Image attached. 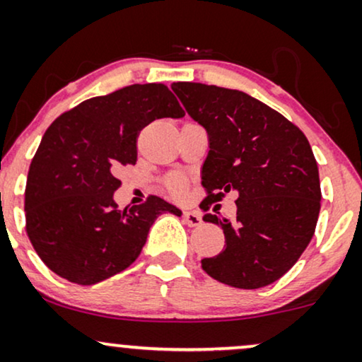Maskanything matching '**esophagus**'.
Returning <instances> with one entry per match:
<instances>
[{"label": "esophagus", "mask_w": 362, "mask_h": 362, "mask_svg": "<svg viewBox=\"0 0 362 362\" xmlns=\"http://www.w3.org/2000/svg\"><path fill=\"white\" fill-rule=\"evenodd\" d=\"M182 217H184V222L187 223V226H190V227H197L202 223V217L195 212H184L182 214Z\"/></svg>", "instance_id": "esophagus-1"}]
</instances>
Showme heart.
<instances>
[{
	"instance_id": "obj_1",
	"label": "heart",
	"mask_w": 362,
	"mask_h": 362,
	"mask_svg": "<svg viewBox=\"0 0 362 362\" xmlns=\"http://www.w3.org/2000/svg\"><path fill=\"white\" fill-rule=\"evenodd\" d=\"M168 189H170L173 194H182V192H184V182H182V180H172L170 184H168Z\"/></svg>"
}]
</instances>
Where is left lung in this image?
Returning <instances> with one entry per match:
<instances>
[{"mask_svg": "<svg viewBox=\"0 0 362 362\" xmlns=\"http://www.w3.org/2000/svg\"><path fill=\"white\" fill-rule=\"evenodd\" d=\"M172 90L209 132L205 200L221 202L227 192L237 194L234 223L204 215L205 222L222 228L226 247L202 259V269L237 289L276 282L309 245L321 210V182L309 140L299 127L244 91L189 81L173 83Z\"/></svg>", "mask_w": 362, "mask_h": 362, "instance_id": "1", "label": "left lung"}]
</instances>
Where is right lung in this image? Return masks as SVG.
Segmentation results:
<instances>
[{
  "label": "right lung",
  "instance_id": "add662e5",
  "mask_svg": "<svg viewBox=\"0 0 362 362\" xmlns=\"http://www.w3.org/2000/svg\"><path fill=\"white\" fill-rule=\"evenodd\" d=\"M185 112L163 83L130 85L85 100L45 132L25 189L26 235L57 276L91 286L135 262L160 214L180 210L157 195L118 209V173L136 163L141 128Z\"/></svg>",
  "mask_w": 362,
  "mask_h": 362
}]
</instances>
